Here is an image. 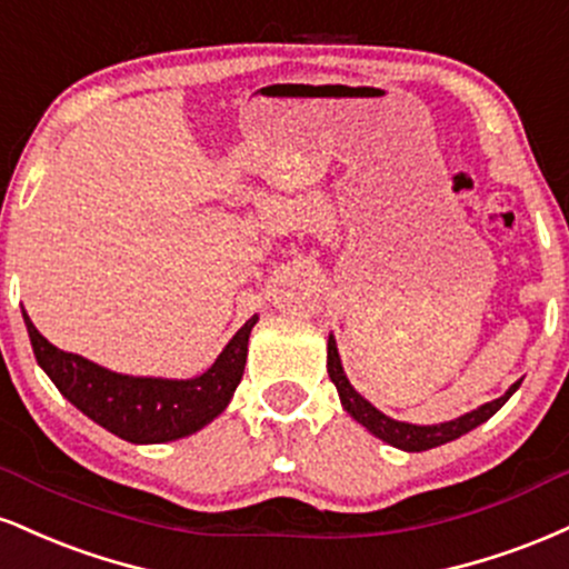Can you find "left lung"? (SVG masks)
<instances>
[{"instance_id":"left-lung-1","label":"left lung","mask_w":569,"mask_h":569,"mask_svg":"<svg viewBox=\"0 0 569 569\" xmlns=\"http://www.w3.org/2000/svg\"><path fill=\"white\" fill-rule=\"evenodd\" d=\"M327 372H330V380L336 383L343 410L349 412L357 423H362L365 429L372 433V437H378L380 442L397 447V450H405V452H423V450H431V447L452 442V439H460L463 433L473 431L477 426H482L485 420H490L492 416H496L500 407H503L513 397V391L522 386V380H517V383L509 386V391H506L503 397L492 399V402L477 407V410L466 412V416H460L456 420L418 426V423H407V420H397V418L386 416V412H380L376 405L367 402L362 393L353 389L351 380L346 378V372H343V362H340L338 343H336V336H332V332H330V338H327Z\"/></svg>"}]
</instances>
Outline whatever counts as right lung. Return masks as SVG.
I'll return each instance as SVG.
<instances>
[{
	"instance_id": "add662e5",
	"label": "right lung",
	"mask_w": 569,
	"mask_h": 569,
	"mask_svg": "<svg viewBox=\"0 0 569 569\" xmlns=\"http://www.w3.org/2000/svg\"><path fill=\"white\" fill-rule=\"evenodd\" d=\"M33 357L69 402L106 431L132 445H162L191 437L212 423L231 402L247 365V343L258 313L239 327L202 376H124L79 353L60 351L23 311Z\"/></svg>"
}]
</instances>
